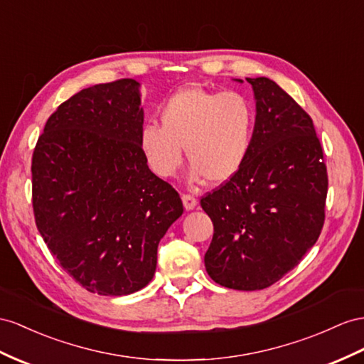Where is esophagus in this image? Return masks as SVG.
Here are the masks:
<instances>
[{"label":"esophagus","mask_w":364,"mask_h":364,"mask_svg":"<svg viewBox=\"0 0 364 364\" xmlns=\"http://www.w3.org/2000/svg\"><path fill=\"white\" fill-rule=\"evenodd\" d=\"M181 200H183V204H184V209L188 210V212H189V210H193L195 208H197V204H198L197 198L191 197V195H183Z\"/></svg>","instance_id":"34e87169"}]
</instances>
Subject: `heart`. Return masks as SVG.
<instances>
[{"label":"heart","mask_w":364,"mask_h":364,"mask_svg":"<svg viewBox=\"0 0 364 364\" xmlns=\"http://www.w3.org/2000/svg\"><path fill=\"white\" fill-rule=\"evenodd\" d=\"M161 127L146 124L139 147L160 178H171L183 163V147L191 161L188 181L223 184L245 164L252 144L255 112L237 92H212L200 86L176 90L160 109Z\"/></svg>","instance_id":"b5f03b06"}]
</instances>
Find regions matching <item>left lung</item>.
Masks as SVG:
<instances>
[{
	"label": "left lung",
	"instance_id": "8db88e82",
	"mask_svg": "<svg viewBox=\"0 0 364 364\" xmlns=\"http://www.w3.org/2000/svg\"><path fill=\"white\" fill-rule=\"evenodd\" d=\"M246 80L255 100L252 144L234 178L201 198L213 223L204 266L221 286L258 291L292 271L318 240L328 173L311 117L275 81Z\"/></svg>",
	"mask_w": 364,
	"mask_h": 364
}]
</instances>
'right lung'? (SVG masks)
Here are the masks:
<instances>
[{
    "instance_id": "obj_1",
    "label": "right lung",
    "mask_w": 364,
    "mask_h": 364,
    "mask_svg": "<svg viewBox=\"0 0 364 364\" xmlns=\"http://www.w3.org/2000/svg\"><path fill=\"white\" fill-rule=\"evenodd\" d=\"M135 80L95 85L53 112L32 158L35 223L52 255L92 294L152 282L156 249L183 215L180 195L149 169Z\"/></svg>"
}]
</instances>
